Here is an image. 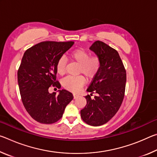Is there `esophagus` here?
Returning a JSON list of instances; mask_svg holds the SVG:
<instances>
[{
  "mask_svg": "<svg viewBox=\"0 0 157 157\" xmlns=\"http://www.w3.org/2000/svg\"><path fill=\"white\" fill-rule=\"evenodd\" d=\"M79 96V95L78 94H73V98H74V99H75V98H77Z\"/></svg>",
  "mask_w": 157,
  "mask_h": 157,
  "instance_id": "esophagus-1",
  "label": "esophagus"
}]
</instances>
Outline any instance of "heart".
Returning <instances> with one entry per match:
<instances>
[{"instance_id":"obj_1","label":"heart","mask_w":157,"mask_h":157,"mask_svg":"<svg viewBox=\"0 0 157 157\" xmlns=\"http://www.w3.org/2000/svg\"><path fill=\"white\" fill-rule=\"evenodd\" d=\"M70 57L79 65V73L84 74L86 78L92 79L97 75L101 66V60L98 56H90L89 52L83 49H78L70 54ZM66 61L64 56L61 57L57 62V71L59 75L66 73ZM83 76H68L63 79V86L69 91L76 92L85 84Z\"/></svg>"}]
</instances>
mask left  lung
Masks as SVG:
<instances>
[{
  "instance_id": "1",
  "label": "left lung",
  "mask_w": 157,
  "mask_h": 157,
  "mask_svg": "<svg viewBox=\"0 0 157 157\" xmlns=\"http://www.w3.org/2000/svg\"><path fill=\"white\" fill-rule=\"evenodd\" d=\"M101 60L99 71L86 91V105L80 111L81 118L89 125L107 123L120 109L125 91L126 71L117 50L100 41L89 48ZM96 93L94 98L93 93Z\"/></svg>"
}]
</instances>
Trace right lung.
Returning <instances> with one entry per match:
<instances>
[{
	"label": "right lung",
	"mask_w": 157,
	"mask_h": 157,
	"mask_svg": "<svg viewBox=\"0 0 157 157\" xmlns=\"http://www.w3.org/2000/svg\"><path fill=\"white\" fill-rule=\"evenodd\" d=\"M73 41H43L28 48L18 70V84L26 111L40 123L52 124L62 118L65 108L73 99L67 90L50 94V86L60 89L56 80L57 62L72 47Z\"/></svg>",
	"instance_id": "obj_1"
}]
</instances>
